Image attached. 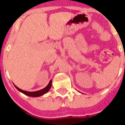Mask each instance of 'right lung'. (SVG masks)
I'll use <instances>...</instances> for the list:
<instances>
[{
	"instance_id": "1",
	"label": "right lung",
	"mask_w": 125,
	"mask_h": 125,
	"mask_svg": "<svg viewBox=\"0 0 125 125\" xmlns=\"http://www.w3.org/2000/svg\"><path fill=\"white\" fill-rule=\"evenodd\" d=\"M13 84L15 86L16 88L19 91L21 92L22 93V94H26V95L29 96H31V97H39V96H41L43 95L44 94H45L46 93L48 92L49 90H50V89L51 88V86H52V80L50 81L49 84L46 86L44 87V88L42 89L41 90H38V91H35V92H28V91H25V90H23L21 89L20 88H19L18 87H17L15 84Z\"/></svg>"
}]
</instances>
